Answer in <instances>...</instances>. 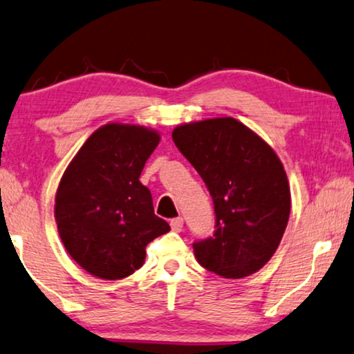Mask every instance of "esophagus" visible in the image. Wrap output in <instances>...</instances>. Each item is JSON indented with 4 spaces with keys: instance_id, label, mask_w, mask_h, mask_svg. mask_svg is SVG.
<instances>
[{
    "instance_id": "esophagus-1",
    "label": "esophagus",
    "mask_w": 354,
    "mask_h": 354,
    "mask_svg": "<svg viewBox=\"0 0 354 354\" xmlns=\"http://www.w3.org/2000/svg\"><path fill=\"white\" fill-rule=\"evenodd\" d=\"M171 227H172L174 232H182V229H183V219H182V217H176V219H172Z\"/></svg>"
}]
</instances>
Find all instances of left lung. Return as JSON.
I'll use <instances>...</instances> for the list:
<instances>
[{"instance_id": "left-lung-1", "label": "left lung", "mask_w": 354, "mask_h": 354, "mask_svg": "<svg viewBox=\"0 0 354 354\" xmlns=\"http://www.w3.org/2000/svg\"><path fill=\"white\" fill-rule=\"evenodd\" d=\"M172 138L214 203L216 232L193 243L196 261L224 279L258 272L279 248L290 217V185L279 156L234 118L177 125Z\"/></svg>"}]
</instances>
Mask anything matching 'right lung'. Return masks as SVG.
Returning a JSON list of instances; mask_svg holds the SVG:
<instances>
[{"mask_svg": "<svg viewBox=\"0 0 354 354\" xmlns=\"http://www.w3.org/2000/svg\"><path fill=\"white\" fill-rule=\"evenodd\" d=\"M159 140L143 125L106 124L62 174L55 200L57 232L71 258L95 277H129L143 266L149 241L171 230L138 180Z\"/></svg>", "mask_w": 354, "mask_h": 354, "instance_id": "right-lung-1", "label": "right lung"}]
</instances>
